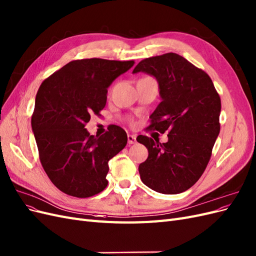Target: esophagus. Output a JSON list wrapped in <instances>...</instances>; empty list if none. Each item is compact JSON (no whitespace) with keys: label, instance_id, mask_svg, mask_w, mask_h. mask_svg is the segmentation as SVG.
I'll list each match as a JSON object with an SVG mask.
<instances>
[{"label":"esophagus","instance_id":"1","mask_svg":"<svg viewBox=\"0 0 256 256\" xmlns=\"http://www.w3.org/2000/svg\"><path fill=\"white\" fill-rule=\"evenodd\" d=\"M128 143L129 144H136V136L134 134H128Z\"/></svg>","mask_w":256,"mask_h":256}]
</instances>
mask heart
I'll return each instance as SVG.
<instances>
[{
    "mask_svg": "<svg viewBox=\"0 0 256 256\" xmlns=\"http://www.w3.org/2000/svg\"><path fill=\"white\" fill-rule=\"evenodd\" d=\"M143 79H144V78H143Z\"/></svg>",
    "mask_w": 256,
    "mask_h": 256,
    "instance_id": "obj_1",
    "label": "heart"
}]
</instances>
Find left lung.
Wrapping results in <instances>:
<instances>
[{"label":"left lung","instance_id":"1","mask_svg":"<svg viewBox=\"0 0 256 256\" xmlns=\"http://www.w3.org/2000/svg\"><path fill=\"white\" fill-rule=\"evenodd\" d=\"M145 72L156 78L162 102L150 116L148 129L164 134L166 143L138 136L148 157L138 166L147 187L177 194L191 188L204 173L220 132L221 99L204 70L176 53L145 58L134 74Z\"/></svg>","mask_w":256,"mask_h":256}]
</instances>
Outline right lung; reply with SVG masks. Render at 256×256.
<instances>
[{"instance_id": "1", "label": "right lung", "mask_w": 256, "mask_h": 256, "mask_svg": "<svg viewBox=\"0 0 256 256\" xmlns=\"http://www.w3.org/2000/svg\"><path fill=\"white\" fill-rule=\"evenodd\" d=\"M134 60L84 58L69 62L46 79L37 92L32 129L42 166L58 189L90 198L108 186V162L127 144L126 131L112 125L99 138L85 125L100 115L108 88Z\"/></svg>"}]
</instances>
